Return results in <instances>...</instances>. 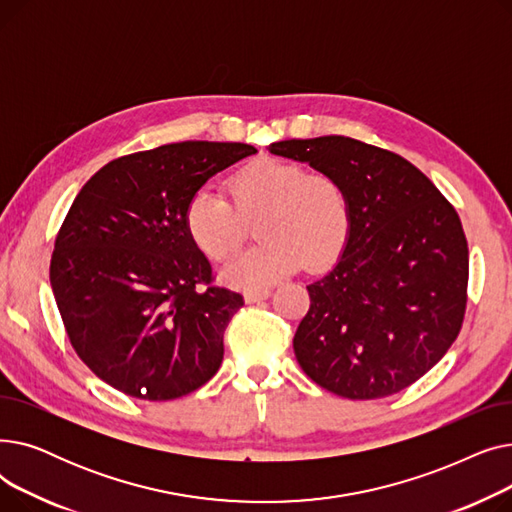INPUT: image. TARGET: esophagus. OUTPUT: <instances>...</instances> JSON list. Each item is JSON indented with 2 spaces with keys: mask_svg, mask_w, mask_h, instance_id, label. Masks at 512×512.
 <instances>
[{
  "mask_svg": "<svg viewBox=\"0 0 512 512\" xmlns=\"http://www.w3.org/2000/svg\"><path fill=\"white\" fill-rule=\"evenodd\" d=\"M270 290L267 288H261V290H247L245 292V303H249V305H253V303H261V301H265V299H270Z\"/></svg>",
  "mask_w": 512,
  "mask_h": 512,
  "instance_id": "obj_1",
  "label": "esophagus"
}]
</instances>
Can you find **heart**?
Listing matches in <instances>:
<instances>
[{
  "instance_id": "heart-1",
  "label": "heart",
  "mask_w": 512,
  "mask_h": 512,
  "mask_svg": "<svg viewBox=\"0 0 512 512\" xmlns=\"http://www.w3.org/2000/svg\"><path fill=\"white\" fill-rule=\"evenodd\" d=\"M230 195L234 207L215 188H199L184 207V230L205 257L222 261L247 238V224L257 220L259 245L220 270L232 288L270 286L303 263L307 270H324L351 236V201L340 180L294 161H255L230 178Z\"/></svg>"
}]
</instances>
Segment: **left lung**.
<instances>
[{
    "label": "left lung",
    "instance_id": "1",
    "mask_svg": "<svg viewBox=\"0 0 512 512\" xmlns=\"http://www.w3.org/2000/svg\"><path fill=\"white\" fill-rule=\"evenodd\" d=\"M270 153L346 188L351 236L307 286L311 307L292 346L309 378L351 400L405 390L461 332L469 249L459 213L421 170L348 137L292 139Z\"/></svg>",
    "mask_w": 512,
    "mask_h": 512
}]
</instances>
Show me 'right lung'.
I'll list each match as a JSON object with an SVG mask.
<instances>
[{
	"instance_id": "obj_1",
	"label": "right lung",
	"mask_w": 512,
	"mask_h": 512,
	"mask_svg": "<svg viewBox=\"0 0 512 512\" xmlns=\"http://www.w3.org/2000/svg\"><path fill=\"white\" fill-rule=\"evenodd\" d=\"M245 143L184 141L118 157L80 188L56 238L49 280L76 355L112 388L172 400L209 382L224 330L245 305L211 284L184 207Z\"/></svg>"
}]
</instances>
